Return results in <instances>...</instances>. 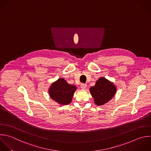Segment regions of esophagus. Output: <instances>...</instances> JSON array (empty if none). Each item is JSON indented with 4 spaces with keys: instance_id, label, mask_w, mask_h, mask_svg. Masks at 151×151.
I'll return each instance as SVG.
<instances>
[{
    "instance_id": "1",
    "label": "esophagus",
    "mask_w": 151,
    "mask_h": 151,
    "mask_svg": "<svg viewBox=\"0 0 151 151\" xmlns=\"http://www.w3.org/2000/svg\"><path fill=\"white\" fill-rule=\"evenodd\" d=\"M80 87L82 89H85L87 87V85L86 84H84V83H81V85H80Z\"/></svg>"
}]
</instances>
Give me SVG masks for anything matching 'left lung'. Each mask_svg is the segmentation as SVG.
<instances>
[{
    "label": "left lung",
    "mask_w": 151,
    "mask_h": 151,
    "mask_svg": "<svg viewBox=\"0 0 151 151\" xmlns=\"http://www.w3.org/2000/svg\"><path fill=\"white\" fill-rule=\"evenodd\" d=\"M116 91V88L113 84L103 77L100 78L95 86L90 88L94 103L98 106L103 105L111 100Z\"/></svg>",
    "instance_id": "8db88e82"
}]
</instances>
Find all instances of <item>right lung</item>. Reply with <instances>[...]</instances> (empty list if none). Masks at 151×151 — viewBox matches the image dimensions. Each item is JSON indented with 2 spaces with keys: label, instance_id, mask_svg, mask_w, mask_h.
<instances>
[{
  "label": "right lung",
  "instance_id": "add662e5",
  "mask_svg": "<svg viewBox=\"0 0 151 151\" xmlns=\"http://www.w3.org/2000/svg\"><path fill=\"white\" fill-rule=\"evenodd\" d=\"M76 87L68 84L63 78H59L52 83L49 90L50 96L54 101L60 104H68L71 103Z\"/></svg>",
  "mask_w": 151,
  "mask_h": 151
}]
</instances>
